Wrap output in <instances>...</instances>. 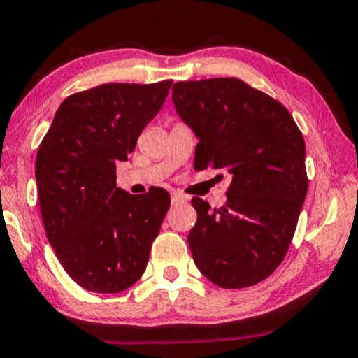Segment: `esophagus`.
Instances as JSON below:
<instances>
[{
	"instance_id": "34e87169",
	"label": "esophagus",
	"mask_w": 358,
	"mask_h": 358,
	"mask_svg": "<svg viewBox=\"0 0 358 358\" xmlns=\"http://www.w3.org/2000/svg\"><path fill=\"white\" fill-rule=\"evenodd\" d=\"M185 201V196L181 193H172V204H178V203H183Z\"/></svg>"
}]
</instances>
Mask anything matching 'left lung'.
Segmentation results:
<instances>
[{"label":"left lung","mask_w":358,"mask_h":358,"mask_svg":"<svg viewBox=\"0 0 358 358\" xmlns=\"http://www.w3.org/2000/svg\"><path fill=\"white\" fill-rule=\"evenodd\" d=\"M172 90L199 139L194 169L231 175L220 209L191 199L194 263L222 289L258 284L285 258L308 191L303 136L284 105L236 78L185 80Z\"/></svg>","instance_id":"1"}]
</instances>
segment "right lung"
Returning a JSON list of instances; mask_svg holds the SVG:
<instances>
[{
	"label": "right lung",
	"mask_w": 358,
	"mask_h": 358,
	"mask_svg": "<svg viewBox=\"0 0 358 358\" xmlns=\"http://www.w3.org/2000/svg\"><path fill=\"white\" fill-rule=\"evenodd\" d=\"M172 83H110L69 95L40 144L35 180L47 238L85 290L117 294L144 274L170 194L127 193L117 164L128 160Z\"/></svg>",
	"instance_id": "right-lung-1"
}]
</instances>
